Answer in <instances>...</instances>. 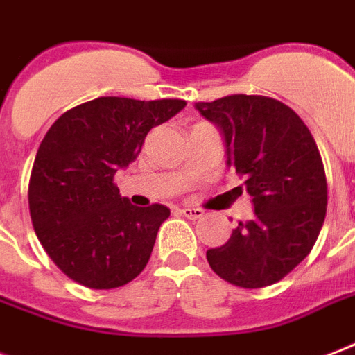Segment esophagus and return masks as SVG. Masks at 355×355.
Listing matches in <instances>:
<instances>
[{
    "label": "esophagus",
    "instance_id": "obj_1",
    "mask_svg": "<svg viewBox=\"0 0 355 355\" xmlns=\"http://www.w3.org/2000/svg\"><path fill=\"white\" fill-rule=\"evenodd\" d=\"M178 212L182 214V216H186L188 220H199V218H202V214H205L201 208H191V207L178 208Z\"/></svg>",
    "mask_w": 355,
    "mask_h": 355
}]
</instances>
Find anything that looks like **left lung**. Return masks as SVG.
<instances>
[{
    "instance_id": "obj_1",
    "label": "left lung",
    "mask_w": 355,
    "mask_h": 355,
    "mask_svg": "<svg viewBox=\"0 0 355 355\" xmlns=\"http://www.w3.org/2000/svg\"><path fill=\"white\" fill-rule=\"evenodd\" d=\"M220 128L227 166L245 178L253 220L207 251L221 279L243 288L274 285L313 250L326 218L328 184L309 128L288 105L257 94L197 102Z\"/></svg>"
}]
</instances>
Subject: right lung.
Listing matches in <instances>:
<instances>
[{
	"label": "right lung",
	"mask_w": 355,
	"mask_h": 355,
	"mask_svg": "<svg viewBox=\"0 0 355 355\" xmlns=\"http://www.w3.org/2000/svg\"><path fill=\"white\" fill-rule=\"evenodd\" d=\"M184 105L100 96L51 124L29 178V214L42 248L70 279L105 291L147 266L169 208L130 205L113 177L137 158L148 132Z\"/></svg>",
	"instance_id": "add662e5"
}]
</instances>
